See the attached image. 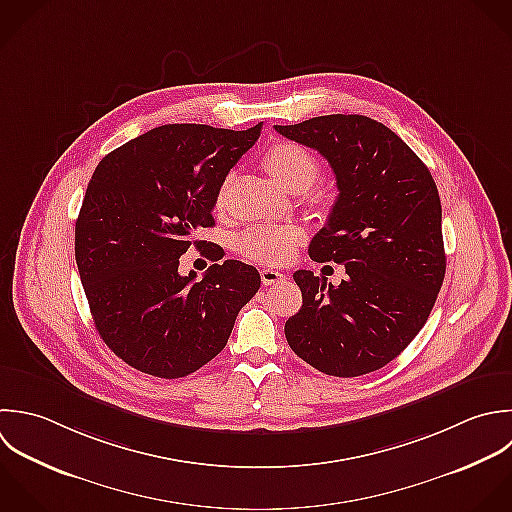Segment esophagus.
Instances as JSON below:
<instances>
[{
	"label": "esophagus",
	"mask_w": 512,
	"mask_h": 512,
	"mask_svg": "<svg viewBox=\"0 0 512 512\" xmlns=\"http://www.w3.org/2000/svg\"><path fill=\"white\" fill-rule=\"evenodd\" d=\"M285 275L281 271H275V269H261V281L263 285H273V283H279L283 281Z\"/></svg>",
	"instance_id": "obj_1"
}]
</instances>
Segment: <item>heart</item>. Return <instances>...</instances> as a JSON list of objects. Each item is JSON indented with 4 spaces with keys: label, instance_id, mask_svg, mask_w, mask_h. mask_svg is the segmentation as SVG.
Returning <instances> with one entry per match:
<instances>
[{
    "label": "heart",
    "instance_id": "heart-1",
    "mask_svg": "<svg viewBox=\"0 0 512 512\" xmlns=\"http://www.w3.org/2000/svg\"><path fill=\"white\" fill-rule=\"evenodd\" d=\"M263 165L283 189L293 193L309 189L319 173L317 157L295 141L273 143L263 155ZM221 201L223 193L219 195ZM301 239L303 231L293 225H255L237 237L235 247L253 261L279 265L291 259Z\"/></svg>",
    "mask_w": 512,
    "mask_h": 512
}]
</instances>
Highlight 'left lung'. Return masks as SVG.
I'll return each instance as SVG.
<instances>
[{
    "label": "left lung",
    "mask_w": 512,
    "mask_h": 512,
    "mask_svg": "<svg viewBox=\"0 0 512 512\" xmlns=\"http://www.w3.org/2000/svg\"><path fill=\"white\" fill-rule=\"evenodd\" d=\"M275 129L329 161L339 197L309 255L347 273L337 287L313 271L293 273L303 305L285 323L287 343L325 375L373 373L417 337L445 279L435 179L397 133L365 115H321Z\"/></svg>",
    "instance_id": "obj_1"
}]
</instances>
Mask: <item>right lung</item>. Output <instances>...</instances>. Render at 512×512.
<instances>
[{"label": "right lung", "instance_id": "right-lung-1", "mask_svg": "<svg viewBox=\"0 0 512 512\" xmlns=\"http://www.w3.org/2000/svg\"><path fill=\"white\" fill-rule=\"evenodd\" d=\"M259 133L261 123L161 125L95 167L75 223V261L99 337L129 367L159 379L195 373L223 351L259 291V271L235 259L199 281L177 271L191 243L205 245L193 233L215 225L219 189Z\"/></svg>", "mask_w": 512, "mask_h": 512}]
</instances>
